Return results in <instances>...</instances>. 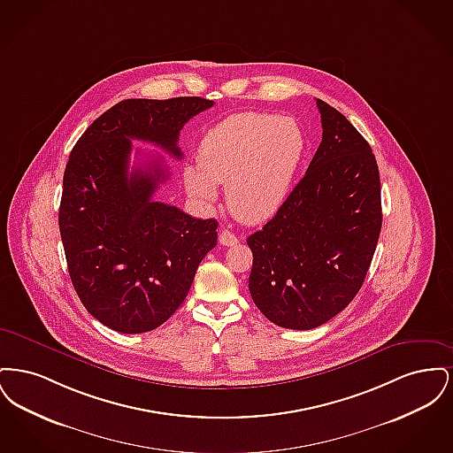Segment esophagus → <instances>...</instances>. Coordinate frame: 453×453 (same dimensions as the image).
<instances>
[{"label":"esophagus","instance_id":"obj_1","mask_svg":"<svg viewBox=\"0 0 453 453\" xmlns=\"http://www.w3.org/2000/svg\"><path fill=\"white\" fill-rule=\"evenodd\" d=\"M219 242L222 244V246H234L239 242V237L234 234V233H231V231H222L220 234H219Z\"/></svg>","mask_w":453,"mask_h":453}]
</instances>
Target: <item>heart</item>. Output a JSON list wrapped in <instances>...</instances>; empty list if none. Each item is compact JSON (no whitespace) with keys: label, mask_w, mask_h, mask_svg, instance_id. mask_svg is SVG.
Here are the masks:
<instances>
[{"label":"heart","mask_w":453,"mask_h":453,"mask_svg":"<svg viewBox=\"0 0 453 453\" xmlns=\"http://www.w3.org/2000/svg\"><path fill=\"white\" fill-rule=\"evenodd\" d=\"M305 154V135L290 117L242 111L209 130L185 170V185L200 202H214L226 185L231 212L244 222L273 216L292 190Z\"/></svg>","instance_id":"b5f03b06"}]
</instances>
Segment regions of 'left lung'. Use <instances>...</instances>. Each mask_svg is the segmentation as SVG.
I'll return each instance as SVG.
<instances>
[{
	"mask_svg": "<svg viewBox=\"0 0 453 453\" xmlns=\"http://www.w3.org/2000/svg\"><path fill=\"white\" fill-rule=\"evenodd\" d=\"M323 141L273 219L248 237L250 292L266 319L312 329L358 294L382 227L372 148L343 113L316 100Z\"/></svg>",
	"mask_w": 453,
	"mask_h": 453,
	"instance_id": "obj_1",
	"label": "left lung"
}]
</instances>
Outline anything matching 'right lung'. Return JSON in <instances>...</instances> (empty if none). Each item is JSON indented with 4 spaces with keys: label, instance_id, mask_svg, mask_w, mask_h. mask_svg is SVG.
I'll list each match as a JSON object with an SVG mask.
<instances>
[{
    "label": "right lung",
    "instance_id": "obj_1",
    "mask_svg": "<svg viewBox=\"0 0 453 453\" xmlns=\"http://www.w3.org/2000/svg\"><path fill=\"white\" fill-rule=\"evenodd\" d=\"M212 105L200 96L119 102L69 154L59 207L67 270L88 312L113 331L146 333L168 321L217 244L216 219L152 200L170 178L159 157L129 173L132 139L180 159V130Z\"/></svg>",
    "mask_w": 453,
    "mask_h": 453
}]
</instances>
